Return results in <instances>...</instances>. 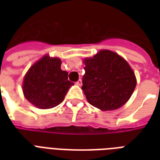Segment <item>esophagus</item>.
Instances as JSON below:
<instances>
[{"label":"esophagus","instance_id":"esophagus-1","mask_svg":"<svg viewBox=\"0 0 160 160\" xmlns=\"http://www.w3.org/2000/svg\"><path fill=\"white\" fill-rule=\"evenodd\" d=\"M75 84H76L77 85H79V86H80V85H82V80H81V79H80V80H78L77 82L75 83Z\"/></svg>","mask_w":160,"mask_h":160}]
</instances>
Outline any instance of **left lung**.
<instances>
[{
	"instance_id": "8db88e82",
	"label": "left lung",
	"mask_w": 160,
	"mask_h": 160,
	"mask_svg": "<svg viewBox=\"0 0 160 160\" xmlns=\"http://www.w3.org/2000/svg\"><path fill=\"white\" fill-rule=\"evenodd\" d=\"M85 64L82 90L88 102L107 111L119 109L129 100L136 86V78L126 60L108 50L101 51Z\"/></svg>"
}]
</instances>
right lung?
Here are the masks:
<instances>
[{"label": "right lung", "instance_id": "obj_1", "mask_svg": "<svg viewBox=\"0 0 160 160\" xmlns=\"http://www.w3.org/2000/svg\"><path fill=\"white\" fill-rule=\"evenodd\" d=\"M60 65V59L45 55L30 68L23 80L24 95L29 102L40 109H51L62 102L73 83Z\"/></svg>", "mask_w": 160, "mask_h": 160}]
</instances>
